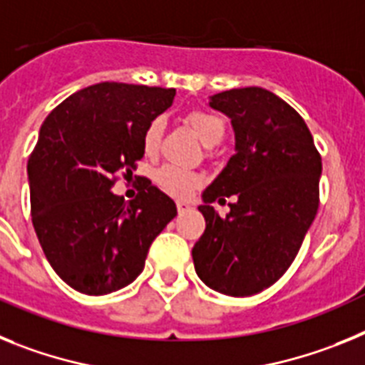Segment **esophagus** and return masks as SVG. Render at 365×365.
Here are the masks:
<instances>
[{"label":"esophagus","instance_id":"34e87169","mask_svg":"<svg viewBox=\"0 0 365 365\" xmlns=\"http://www.w3.org/2000/svg\"><path fill=\"white\" fill-rule=\"evenodd\" d=\"M176 207H178V213H185L187 209H189V204H185V202H176Z\"/></svg>","mask_w":365,"mask_h":365}]
</instances>
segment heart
<instances>
[{"instance_id": "heart-1", "label": "heart", "mask_w": 365, "mask_h": 365, "mask_svg": "<svg viewBox=\"0 0 365 365\" xmlns=\"http://www.w3.org/2000/svg\"><path fill=\"white\" fill-rule=\"evenodd\" d=\"M185 121L189 123L196 135L202 139V143L207 147L220 143L224 134H226V121L222 119L218 113L204 108H192L185 113ZM161 134H163V119L154 117L152 121L143 130V138H141V147L147 156H154L160 148ZM154 180L158 185L167 191L169 195L185 198L192 192V189L200 185V176L191 170L180 169L176 165H163L154 173Z\"/></svg>"}]
</instances>
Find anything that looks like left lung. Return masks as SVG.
<instances>
[{"label": "left lung", "mask_w": 365, "mask_h": 365, "mask_svg": "<svg viewBox=\"0 0 365 365\" xmlns=\"http://www.w3.org/2000/svg\"><path fill=\"white\" fill-rule=\"evenodd\" d=\"M209 104L235 130V154L202 195L205 231L192 248L198 277L217 292L253 296L292 264L318 213L322 156L303 117L257 86L227 90ZM237 202L222 219L210 205Z\"/></svg>", "instance_id": "obj_1"}]
</instances>
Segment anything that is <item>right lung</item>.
Segmentation results:
<instances>
[{"instance_id": "1", "label": "right lung", "mask_w": 365, "mask_h": 365, "mask_svg": "<svg viewBox=\"0 0 365 365\" xmlns=\"http://www.w3.org/2000/svg\"><path fill=\"white\" fill-rule=\"evenodd\" d=\"M174 95L101 82L60 103L40 128L27 163L33 226L53 270L78 292L103 296L132 283L178 213L150 180L134 200L112 192L117 174L128 180L138 169L145 126Z\"/></svg>"}]
</instances>
